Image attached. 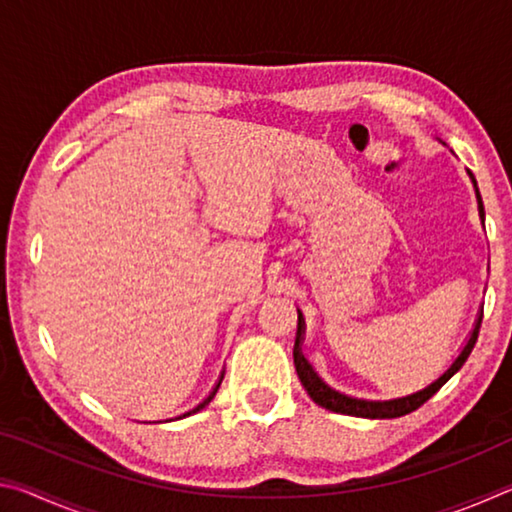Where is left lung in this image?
Listing matches in <instances>:
<instances>
[{
    "label": "left lung",
    "mask_w": 512,
    "mask_h": 512,
    "mask_svg": "<svg viewBox=\"0 0 512 512\" xmlns=\"http://www.w3.org/2000/svg\"><path fill=\"white\" fill-rule=\"evenodd\" d=\"M472 183L476 187V180L470 173ZM476 198H479V214L483 219V201H481V194L479 189H476ZM481 320H483V311L481 316L476 318V325L472 329L470 339L463 345V350L458 357L454 359L452 366H449L443 375H440L436 381H431L429 386H424L422 391H415L411 395H404V397H395V400H357V397H350V395H343L339 391H334V388H329L323 379L316 375V370L311 368V363L305 359V354H302V334H305V318L298 311V332H296V345H293V363H296V372L300 377V384L305 386V391L309 393L311 400H314L318 406H323L327 411H334V413H343V415H354V418H370V420H384V418H400V415L411 413L415 409H420V406L429 400V397L436 395L440 388H443L449 379H452L458 370L463 368V363L470 357V352L474 348L476 339H479V327H481Z\"/></svg>",
    "instance_id": "8db88e82"
}]
</instances>
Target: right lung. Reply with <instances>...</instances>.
I'll list each match as a JSON object with an SVG mask.
<instances>
[{
    "instance_id": "right-lung-1",
    "label": "right lung",
    "mask_w": 512,
    "mask_h": 512,
    "mask_svg": "<svg viewBox=\"0 0 512 512\" xmlns=\"http://www.w3.org/2000/svg\"><path fill=\"white\" fill-rule=\"evenodd\" d=\"M221 379H223V377H221ZM221 379H219V384H216V386L212 388V393H210V395H207V397H205V400H203L201 404H198V406H194V409H192V411H187V413H183V415H178V420H180V418H187V415H192V413H198V411H201V409H205V406L212 402V397L216 395V391H219V386H221Z\"/></svg>"
}]
</instances>
